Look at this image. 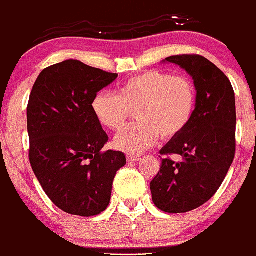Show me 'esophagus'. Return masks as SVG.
Wrapping results in <instances>:
<instances>
[{"label": "esophagus", "mask_w": 256, "mask_h": 256, "mask_svg": "<svg viewBox=\"0 0 256 256\" xmlns=\"http://www.w3.org/2000/svg\"><path fill=\"white\" fill-rule=\"evenodd\" d=\"M140 159H141V158L138 156H127V160H128L129 162H136Z\"/></svg>", "instance_id": "1"}]
</instances>
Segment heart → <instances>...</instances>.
I'll use <instances>...</instances> for the list:
<instances>
[{"mask_svg":"<svg viewBox=\"0 0 256 256\" xmlns=\"http://www.w3.org/2000/svg\"><path fill=\"white\" fill-rule=\"evenodd\" d=\"M196 106V90L185 76L147 71L123 83L118 96L100 91L92 110L103 127L122 128L135 110L138 122L122 129L114 138L116 150L140 154L156 142L160 133L170 138L180 134L190 123Z\"/></svg>","mask_w":256,"mask_h":256,"instance_id":"heart-1","label":"heart"}]
</instances>
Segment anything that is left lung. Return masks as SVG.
<instances>
[{
	"mask_svg": "<svg viewBox=\"0 0 256 256\" xmlns=\"http://www.w3.org/2000/svg\"><path fill=\"white\" fill-rule=\"evenodd\" d=\"M164 62L180 66L194 80L196 108L188 126L162 148L182 162L164 158L150 182L158 209L168 214L194 210L216 194L235 156V94L228 77L198 54L172 56Z\"/></svg>",
	"mask_w": 256,
	"mask_h": 256,
	"instance_id": "1",
	"label": "left lung"
}]
</instances>
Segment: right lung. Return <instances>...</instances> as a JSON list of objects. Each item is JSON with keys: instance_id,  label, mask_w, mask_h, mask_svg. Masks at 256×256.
<instances>
[{"instance_id": "1", "label": "right lung", "mask_w": 256, "mask_h": 256, "mask_svg": "<svg viewBox=\"0 0 256 256\" xmlns=\"http://www.w3.org/2000/svg\"><path fill=\"white\" fill-rule=\"evenodd\" d=\"M118 76L68 59L41 71L32 89V168L50 200L71 215L103 212L116 172L127 162L118 150L100 152L109 138L92 110L97 92Z\"/></svg>"}]
</instances>
